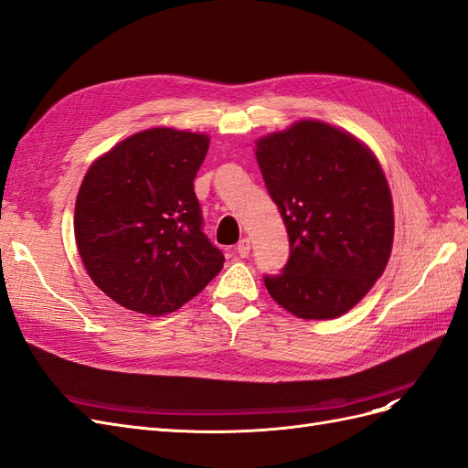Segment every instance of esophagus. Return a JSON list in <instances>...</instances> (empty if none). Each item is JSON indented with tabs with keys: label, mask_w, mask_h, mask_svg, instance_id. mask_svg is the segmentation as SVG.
<instances>
[{
	"label": "esophagus",
	"mask_w": 468,
	"mask_h": 468,
	"mask_svg": "<svg viewBox=\"0 0 468 468\" xmlns=\"http://www.w3.org/2000/svg\"><path fill=\"white\" fill-rule=\"evenodd\" d=\"M250 250H251V244H250L248 238H242V239H239V242L236 244V251H238L239 258H248V256H250Z\"/></svg>",
	"instance_id": "obj_1"
}]
</instances>
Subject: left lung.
<instances>
[{
	"label": "left lung",
	"instance_id": "1",
	"mask_svg": "<svg viewBox=\"0 0 468 468\" xmlns=\"http://www.w3.org/2000/svg\"><path fill=\"white\" fill-rule=\"evenodd\" d=\"M256 146L291 246L281 273L263 277L269 294L304 320L346 314L390 258L392 197L380 164L356 136L320 121H299Z\"/></svg>",
	"mask_w": 468,
	"mask_h": 468
}]
</instances>
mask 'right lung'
Returning <instances> with one entry per match:
<instances>
[{
	"label": "right lung",
	"mask_w": 468,
	"mask_h": 468,
	"mask_svg": "<svg viewBox=\"0 0 468 468\" xmlns=\"http://www.w3.org/2000/svg\"><path fill=\"white\" fill-rule=\"evenodd\" d=\"M207 150L205 134L158 126L122 140L83 177L78 251L95 285L121 306L174 313L222 269L193 191Z\"/></svg>",
	"instance_id": "add662e5"
}]
</instances>
